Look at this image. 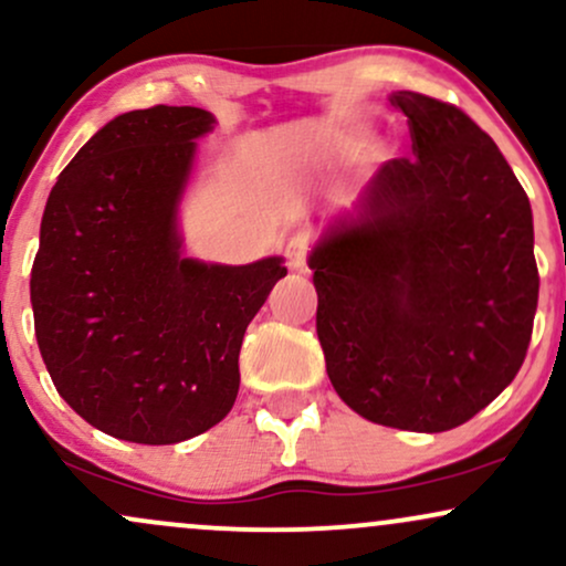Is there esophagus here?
<instances>
[{"label": "esophagus", "instance_id": "34e87169", "mask_svg": "<svg viewBox=\"0 0 566 566\" xmlns=\"http://www.w3.org/2000/svg\"><path fill=\"white\" fill-rule=\"evenodd\" d=\"M308 237H303V233H295V237L290 239L287 247H284V255H287V263L292 269H303L305 265V258H308Z\"/></svg>", "mask_w": 566, "mask_h": 566}]
</instances>
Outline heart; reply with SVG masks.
Here are the masks:
<instances>
[{
    "label": "heart",
    "instance_id": "obj_1",
    "mask_svg": "<svg viewBox=\"0 0 566 566\" xmlns=\"http://www.w3.org/2000/svg\"><path fill=\"white\" fill-rule=\"evenodd\" d=\"M356 151H359V143H346V146H343V154H346V157H354Z\"/></svg>",
    "mask_w": 566,
    "mask_h": 566
}]
</instances>
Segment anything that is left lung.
Instances as JSON below:
<instances>
[{"instance_id": "obj_1", "label": "left lung", "mask_w": 566, "mask_h": 566, "mask_svg": "<svg viewBox=\"0 0 566 566\" xmlns=\"http://www.w3.org/2000/svg\"><path fill=\"white\" fill-rule=\"evenodd\" d=\"M412 157L369 178L311 252L337 396L373 423L439 433L516 378L537 311L522 184L469 114L399 90Z\"/></svg>"}]
</instances>
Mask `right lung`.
Instances as JSON below:
<instances>
[{"mask_svg":"<svg viewBox=\"0 0 566 566\" xmlns=\"http://www.w3.org/2000/svg\"><path fill=\"white\" fill-rule=\"evenodd\" d=\"M193 106L119 114L57 175L39 229L31 305L57 394L108 437L178 444L231 412L239 348L287 269L180 255L178 201L197 138Z\"/></svg>","mask_w":566,"mask_h":566,"instance_id":"1","label":"right lung"}]
</instances>
